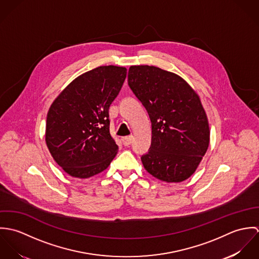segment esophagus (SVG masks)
Returning a JSON list of instances; mask_svg holds the SVG:
<instances>
[{
	"label": "esophagus",
	"mask_w": 259,
	"mask_h": 259,
	"mask_svg": "<svg viewBox=\"0 0 259 259\" xmlns=\"http://www.w3.org/2000/svg\"><path fill=\"white\" fill-rule=\"evenodd\" d=\"M121 142H122L124 147H128L133 142V138L132 137H124V138L121 139Z\"/></svg>",
	"instance_id": "esophagus-1"
}]
</instances>
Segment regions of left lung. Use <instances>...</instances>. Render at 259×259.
Here are the masks:
<instances>
[{
	"label": "left lung",
	"mask_w": 259,
	"mask_h": 259,
	"mask_svg": "<svg viewBox=\"0 0 259 259\" xmlns=\"http://www.w3.org/2000/svg\"><path fill=\"white\" fill-rule=\"evenodd\" d=\"M127 82L151 121V145L142 156L145 168L165 183L187 180L209 145L198 95L180 75L153 66H132Z\"/></svg>",
	"instance_id": "obj_1"
}]
</instances>
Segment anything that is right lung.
Here are the masks:
<instances>
[{
  "label": "right lung",
  "instance_id": "right-lung-1",
  "mask_svg": "<svg viewBox=\"0 0 259 259\" xmlns=\"http://www.w3.org/2000/svg\"><path fill=\"white\" fill-rule=\"evenodd\" d=\"M125 77L123 67L96 68L74 78L52 104L47 115V147L71 177H94L114 158L118 147L110 134L109 109Z\"/></svg>",
  "mask_w": 259,
  "mask_h": 259
}]
</instances>
